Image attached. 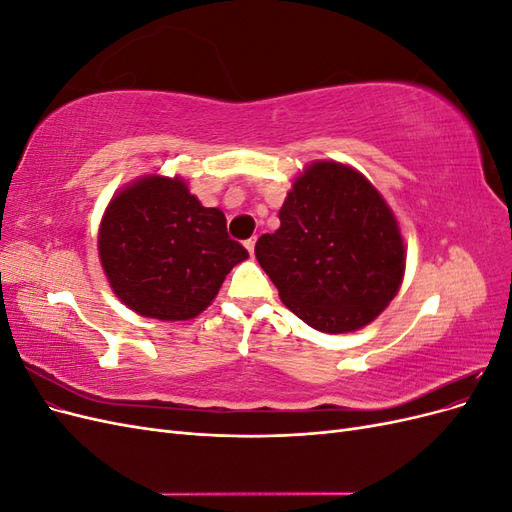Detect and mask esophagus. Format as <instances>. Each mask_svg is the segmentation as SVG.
Wrapping results in <instances>:
<instances>
[{
  "label": "esophagus",
  "instance_id": "1",
  "mask_svg": "<svg viewBox=\"0 0 512 512\" xmlns=\"http://www.w3.org/2000/svg\"><path fill=\"white\" fill-rule=\"evenodd\" d=\"M254 245H256V237H252V239H247V241H245V247H247V252H250L252 256H254Z\"/></svg>",
  "mask_w": 512,
  "mask_h": 512
}]
</instances>
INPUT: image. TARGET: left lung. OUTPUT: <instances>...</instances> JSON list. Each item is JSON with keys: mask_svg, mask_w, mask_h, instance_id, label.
I'll return each instance as SVG.
<instances>
[{"mask_svg": "<svg viewBox=\"0 0 512 512\" xmlns=\"http://www.w3.org/2000/svg\"><path fill=\"white\" fill-rule=\"evenodd\" d=\"M254 252L290 312L331 335L376 320L406 271L391 207L342 162H312L294 179L280 228L262 235Z\"/></svg>", "mask_w": 512, "mask_h": 512, "instance_id": "left-lung-1", "label": "left lung"}]
</instances>
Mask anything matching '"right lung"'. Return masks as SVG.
I'll return each mask as SVG.
<instances>
[{"mask_svg": "<svg viewBox=\"0 0 512 512\" xmlns=\"http://www.w3.org/2000/svg\"><path fill=\"white\" fill-rule=\"evenodd\" d=\"M98 254L113 292L145 318L190 320L211 305L247 250L220 209L203 207L181 177L147 175L108 203Z\"/></svg>", "mask_w": 512, "mask_h": 512, "instance_id": "obj_1", "label": "right lung"}]
</instances>
